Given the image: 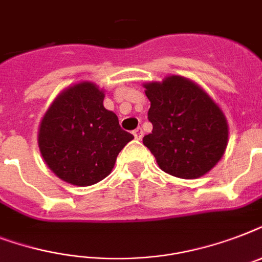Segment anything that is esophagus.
<instances>
[{
	"label": "esophagus",
	"mask_w": 262,
	"mask_h": 262,
	"mask_svg": "<svg viewBox=\"0 0 262 262\" xmlns=\"http://www.w3.org/2000/svg\"><path fill=\"white\" fill-rule=\"evenodd\" d=\"M133 136H135L136 140H141V137H143V129L137 127L136 130H133Z\"/></svg>",
	"instance_id": "1"
}]
</instances>
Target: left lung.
Instances as JSON below:
<instances>
[{
	"label": "left lung",
	"instance_id": "8db88e82",
	"mask_svg": "<svg viewBox=\"0 0 262 262\" xmlns=\"http://www.w3.org/2000/svg\"><path fill=\"white\" fill-rule=\"evenodd\" d=\"M151 102L152 133L143 144L170 175L200 178L211 171L228 144V123L217 103L194 81L167 76L143 85Z\"/></svg>",
	"mask_w": 262,
	"mask_h": 262
}]
</instances>
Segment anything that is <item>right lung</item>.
<instances>
[{"label": "right lung", "instance_id": "right-lung-1", "mask_svg": "<svg viewBox=\"0 0 262 262\" xmlns=\"http://www.w3.org/2000/svg\"><path fill=\"white\" fill-rule=\"evenodd\" d=\"M104 92L91 81L65 88L43 115L38 145L45 163L59 179L76 186L100 182L117 156L135 139L118 117L103 106Z\"/></svg>", "mask_w": 262, "mask_h": 262}]
</instances>
